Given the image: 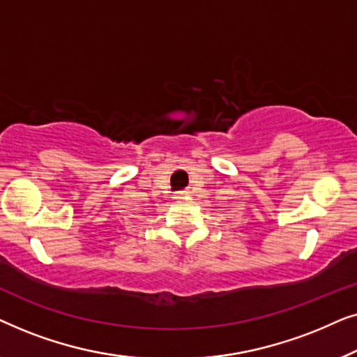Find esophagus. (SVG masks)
I'll list each match as a JSON object with an SVG mask.
<instances>
[{"instance_id":"obj_1","label":"esophagus","mask_w":357,"mask_h":357,"mask_svg":"<svg viewBox=\"0 0 357 357\" xmlns=\"http://www.w3.org/2000/svg\"><path fill=\"white\" fill-rule=\"evenodd\" d=\"M190 195V192H187V190H183V192H178L177 195H175V198H178V199H182V198H187Z\"/></svg>"}]
</instances>
